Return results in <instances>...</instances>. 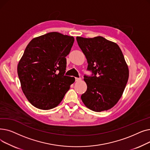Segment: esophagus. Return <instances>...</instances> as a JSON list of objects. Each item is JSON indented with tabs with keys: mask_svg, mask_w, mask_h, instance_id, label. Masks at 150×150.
Returning a JSON list of instances; mask_svg holds the SVG:
<instances>
[{
	"mask_svg": "<svg viewBox=\"0 0 150 150\" xmlns=\"http://www.w3.org/2000/svg\"><path fill=\"white\" fill-rule=\"evenodd\" d=\"M81 80V78H75V81L78 82V81H80Z\"/></svg>",
	"mask_w": 150,
	"mask_h": 150,
	"instance_id": "esophagus-1",
	"label": "esophagus"
}]
</instances>
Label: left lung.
<instances>
[{
  "label": "left lung",
  "mask_w": 150,
  "mask_h": 150,
  "mask_svg": "<svg viewBox=\"0 0 150 150\" xmlns=\"http://www.w3.org/2000/svg\"><path fill=\"white\" fill-rule=\"evenodd\" d=\"M76 41L88 63L91 76H84L87 91L81 98L85 106L96 112L112 108L120 100L128 80V65L119 46L102 36Z\"/></svg>",
  "instance_id": "8db88e82"
}]
</instances>
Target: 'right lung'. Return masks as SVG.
I'll use <instances>...</instances> for the list:
<instances>
[{"label": "right lung", "instance_id": "right-lung-1", "mask_svg": "<svg viewBox=\"0 0 150 150\" xmlns=\"http://www.w3.org/2000/svg\"><path fill=\"white\" fill-rule=\"evenodd\" d=\"M74 38L50 32L33 38L27 45L18 66L22 90L35 107L49 110L57 106L75 81L64 75L66 57Z\"/></svg>", "mask_w": 150, "mask_h": 150}]
</instances>
